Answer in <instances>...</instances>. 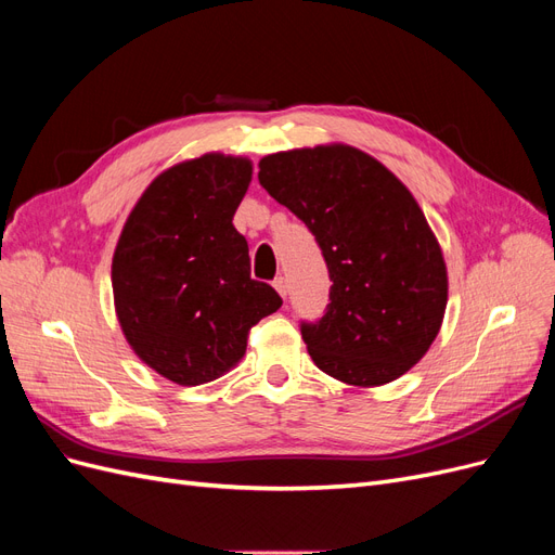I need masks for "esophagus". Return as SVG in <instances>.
<instances>
[{"instance_id":"34e87169","label":"esophagus","mask_w":555,"mask_h":555,"mask_svg":"<svg viewBox=\"0 0 555 555\" xmlns=\"http://www.w3.org/2000/svg\"><path fill=\"white\" fill-rule=\"evenodd\" d=\"M273 287L278 289V294L284 298V296H287V278H284V275H278L275 280H273Z\"/></svg>"}]
</instances>
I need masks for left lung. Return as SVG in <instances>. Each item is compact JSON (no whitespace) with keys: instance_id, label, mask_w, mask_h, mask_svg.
Here are the masks:
<instances>
[{"instance_id":"8db88e82","label":"left lung","mask_w":555,"mask_h":555,"mask_svg":"<svg viewBox=\"0 0 555 555\" xmlns=\"http://www.w3.org/2000/svg\"><path fill=\"white\" fill-rule=\"evenodd\" d=\"M259 182L310 229L328 268L324 314L300 322L319 371L354 386L408 373L442 326L447 268L405 184L349 145L268 155Z\"/></svg>"}]
</instances>
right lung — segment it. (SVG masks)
Instances as JSON below:
<instances>
[{"instance_id": "obj_1", "label": "right lung", "mask_w": 555, "mask_h": 555, "mask_svg": "<svg viewBox=\"0 0 555 555\" xmlns=\"http://www.w3.org/2000/svg\"><path fill=\"white\" fill-rule=\"evenodd\" d=\"M247 159L204 155L164 171L139 198L113 257V296L133 351L159 375L194 386L245 354L249 328L282 298L249 278L233 212Z\"/></svg>"}]
</instances>
